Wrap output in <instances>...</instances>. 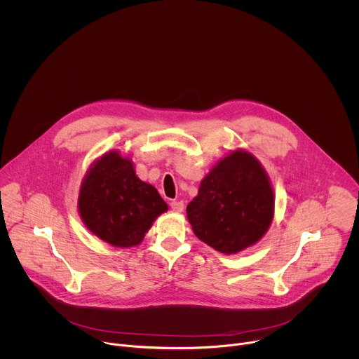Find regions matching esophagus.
I'll return each instance as SVG.
<instances>
[{
    "mask_svg": "<svg viewBox=\"0 0 359 359\" xmlns=\"http://www.w3.org/2000/svg\"><path fill=\"white\" fill-rule=\"evenodd\" d=\"M171 208L174 210V211H177V212H181L182 210H184V202H181V201H172L171 203Z\"/></svg>",
    "mask_w": 359,
    "mask_h": 359,
    "instance_id": "esophagus-1",
    "label": "esophagus"
}]
</instances>
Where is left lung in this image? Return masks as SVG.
Returning <instances> with one entry per match:
<instances>
[{"mask_svg": "<svg viewBox=\"0 0 359 359\" xmlns=\"http://www.w3.org/2000/svg\"><path fill=\"white\" fill-rule=\"evenodd\" d=\"M187 215L195 235L221 253L255 245L273 217V192L261 164L248 152L222 158L201 182Z\"/></svg>", "mask_w": 359, "mask_h": 359, "instance_id": "obj_1", "label": "left lung"}]
</instances>
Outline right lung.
Instances as JSON below:
<instances>
[{
	"mask_svg": "<svg viewBox=\"0 0 359 359\" xmlns=\"http://www.w3.org/2000/svg\"><path fill=\"white\" fill-rule=\"evenodd\" d=\"M79 210L87 228L118 248L141 243L154 219L167 210L152 185L141 181L128 158L104 154L87 174Z\"/></svg>",
	"mask_w": 359,
	"mask_h": 359,
	"instance_id": "1",
	"label": "right lung"
}]
</instances>
